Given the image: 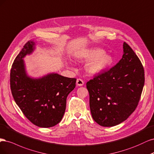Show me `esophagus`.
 I'll use <instances>...</instances> for the list:
<instances>
[{
  "instance_id": "34e87169",
  "label": "esophagus",
  "mask_w": 154,
  "mask_h": 154,
  "mask_svg": "<svg viewBox=\"0 0 154 154\" xmlns=\"http://www.w3.org/2000/svg\"><path fill=\"white\" fill-rule=\"evenodd\" d=\"M84 82L81 79H77V85L79 86H82L84 85Z\"/></svg>"
}]
</instances>
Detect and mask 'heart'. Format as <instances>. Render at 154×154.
I'll return each mask as SVG.
<instances>
[{"label":"heart","mask_w":154,"mask_h":154,"mask_svg":"<svg viewBox=\"0 0 154 154\" xmlns=\"http://www.w3.org/2000/svg\"><path fill=\"white\" fill-rule=\"evenodd\" d=\"M100 48H94L84 52L81 57L84 60H94L88 64L87 71L91 74H98L110 66L113 63V57Z\"/></svg>","instance_id":"heart-1"}]
</instances>
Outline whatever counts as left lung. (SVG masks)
<instances>
[{"instance_id": "obj_1", "label": "left lung", "mask_w": 154, "mask_h": 154, "mask_svg": "<svg viewBox=\"0 0 154 154\" xmlns=\"http://www.w3.org/2000/svg\"><path fill=\"white\" fill-rule=\"evenodd\" d=\"M123 48L122 58L115 66L86 83L92 117L103 127L115 126L127 120L137 107L145 84L140 59L125 42Z\"/></svg>"}]
</instances>
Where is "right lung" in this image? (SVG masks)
<instances>
[{"instance_id": "obj_1", "label": "right lung", "mask_w": 154, "mask_h": 154, "mask_svg": "<svg viewBox=\"0 0 154 154\" xmlns=\"http://www.w3.org/2000/svg\"><path fill=\"white\" fill-rule=\"evenodd\" d=\"M34 42H27L16 57L10 73V87L14 101L26 117L39 127L55 126L66 109V98L75 87L76 79L50 73L39 79L29 77L23 58L31 54Z\"/></svg>"}]
</instances>
